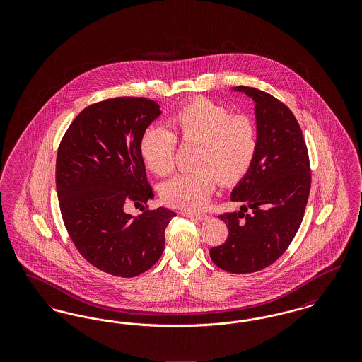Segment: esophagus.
<instances>
[{"instance_id":"1","label":"esophagus","mask_w":362,"mask_h":362,"mask_svg":"<svg viewBox=\"0 0 362 362\" xmlns=\"http://www.w3.org/2000/svg\"><path fill=\"white\" fill-rule=\"evenodd\" d=\"M182 216L189 217V218H197V220H201V221H205L209 218V216L205 213H197V211H183Z\"/></svg>"}]
</instances>
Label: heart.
<instances>
[{
  "mask_svg": "<svg viewBox=\"0 0 362 362\" xmlns=\"http://www.w3.org/2000/svg\"><path fill=\"white\" fill-rule=\"evenodd\" d=\"M168 127H149L139 139V156L157 176L173 173L177 141L195 145V170L173 176L160 194L170 206L194 210L202 206L217 182L232 187L245 177L258 153V126L252 118L232 114L226 107L207 99H195L179 107Z\"/></svg>",
  "mask_w": 362,
  "mask_h": 362,
  "instance_id": "obj_1",
  "label": "heart"
}]
</instances>
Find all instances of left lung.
<instances>
[{
  "label": "left lung",
  "instance_id": "1",
  "mask_svg": "<svg viewBox=\"0 0 362 362\" xmlns=\"http://www.w3.org/2000/svg\"><path fill=\"white\" fill-rule=\"evenodd\" d=\"M236 89L255 102L258 153L230 195L233 202H241L240 211L218 216L229 235L210 248V258L225 272L248 274L274 263L294 239L310 197V165L289 107L257 88Z\"/></svg>",
  "mask_w": 362,
  "mask_h": 362
}]
</instances>
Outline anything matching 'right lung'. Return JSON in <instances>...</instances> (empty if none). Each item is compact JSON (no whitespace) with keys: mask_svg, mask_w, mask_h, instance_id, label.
Returning <instances> with one entry per match:
<instances>
[{"mask_svg":"<svg viewBox=\"0 0 362 362\" xmlns=\"http://www.w3.org/2000/svg\"><path fill=\"white\" fill-rule=\"evenodd\" d=\"M161 114L155 100L122 96L90 104L59 142L55 185L70 239L86 262L111 276L149 270L164 251L175 211L151 209L153 197L139 139ZM143 205L133 218L125 205Z\"/></svg>","mask_w":362,"mask_h":362,"instance_id":"right-lung-1","label":"right lung"}]
</instances>
